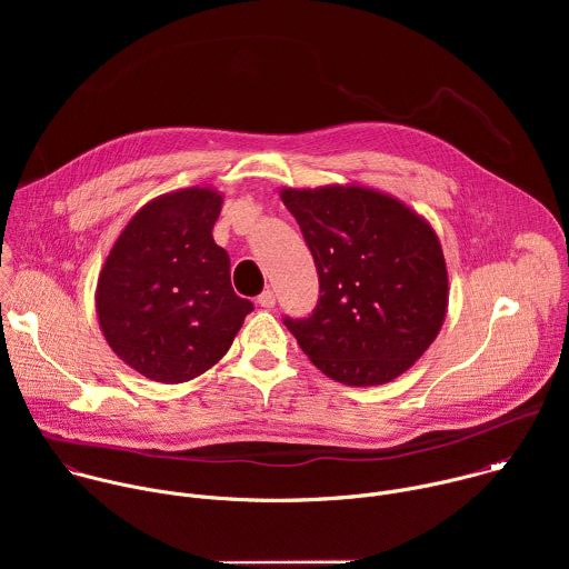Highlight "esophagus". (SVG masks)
<instances>
[{
    "label": "esophagus",
    "instance_id": "1",
    "mask_svg": "<svg viewBox=\"0 0 569 569\" xmlns=\"http://www.w3.org/2000/svg\"><path fill=\"white\" fill-rule=\"evenodd\" d=\"M274 303H277V299H274V292L272 290H263L261 295H259V306L261 308H274Z\"/></svg>",
    "mask_w": 569,
    "mask_h": 569
}]
</instances>
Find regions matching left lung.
Here are the masks:
<instances>
[{
  "mask_svg": "<svg viewBox=\"0 0 569 569\" xmlns=\"http://www.w3.org/2000/svg\"><path fill=\"white\" fill-rule=\"evenodd\" d=\"M279 196L319 274L312 315L286 317L288 331L338 382H391L428 351L448 312V270L432 224L360 184L283 187Z\"/></svg>",
  "mask_w": 569,
  "mask_h": 569,
  "instance_id": "8db88e82",
  "label": "left lung"
}]
</instances>
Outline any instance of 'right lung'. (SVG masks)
<instances>
[{
    "label": "right lung",
    "instance_id": "1",
    "mask_svg": "<svg viewBox=\"0 0 569 569\" xmlns=\"http://www.w3.org/2000/svg\"><path fill=\"white\" fill-rule=\"evenodd\" d=\"M222 193L189 187L146 202L99 272L97 315L110 349L137 373L178 385L229 351L252 301L229 279L211 236Z\"/></svg>",
    "mask_w": 569,
    "mask_h": 569
}]
</instances>
